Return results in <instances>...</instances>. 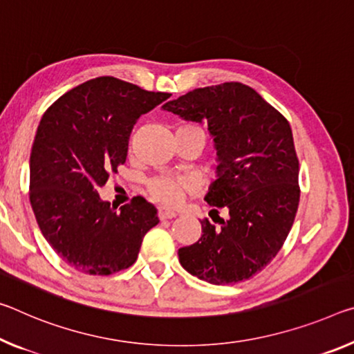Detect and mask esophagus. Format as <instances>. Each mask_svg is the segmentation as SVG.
Here are the masks:
<instances>
[{
    "label": "esophagus",
    "instance_id": "34e87169",
    "mask_svg": "<svg viewBox=\"0 0 354 354\" xmlns=\"http://www.w3.org/2000/svg\"><path fill=\"white\" fill-rule=\"evenodd\" d=\"M178 214L175 211H170V209H164V207H162V209H159V218L160 221H167V218H173V217H176Z\"/></svg>",
    "mask_w": 354,
    "mask_h": 354
}]
</instances>
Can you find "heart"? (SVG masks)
Returning a JSON list of instances; mask_svg holds the SVG:
<instances>
[{
    "label": "heart",
    "mask_w": 354,
    "mask_h": 354,
    "mask_svg": "<svg viewBox=\"0 0 354 354\" xmlns=\"http://www.w3.org/2000/svg\"><path fill=\"white\" fill-rule=\"evenodd\" d=\"M189 183L181 176H157L148 183V190L153 198L165 206H175L187 192Z\"/></svg>",
    "instance_id": "heart-1"
}]
</instances>
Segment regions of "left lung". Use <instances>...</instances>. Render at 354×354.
Segmentation results:
<instances>
[{"label": "left lung", "instance_id": "1", "mask_svg": "<svg viewBox=\"0 0 354 354\" xmlns=\"http://www.w3.org/2000/svg\"><path fill=\"white\" fill-rule=\"evenodd\" d=\"M162 109L207 122L218 162L205 200L221 225L200 221L203 234L178 250L179 263L214 285L250 279L282 249L298 211L299 160L290 122L238 82L197 88ZM218 207L229 211L227 221L218 217Z\"/></svg>", "mask_w": 354, "mask_h": 354}]
</instances>
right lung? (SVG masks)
<instances>
[{
  "instance_id": "1",
  "label": "right lung",
  "mask_w": 354,
  "mask_h": 354,
  "mask_svg": "<svg viewBox=\"0 0 354 354\" xmlns=\"http://www.w3.org/2000/svg\"><path fill=\"white\" fill-rule=\"evenodd\" d=\"M171 94L115 77L75 86L48 106L30 157V201L44 238L67 265L109 276L136 263L142 241L159 223L143 197L120 207L99 197L127 157L137 120Z\"/></svg>"
}]
</instances>
